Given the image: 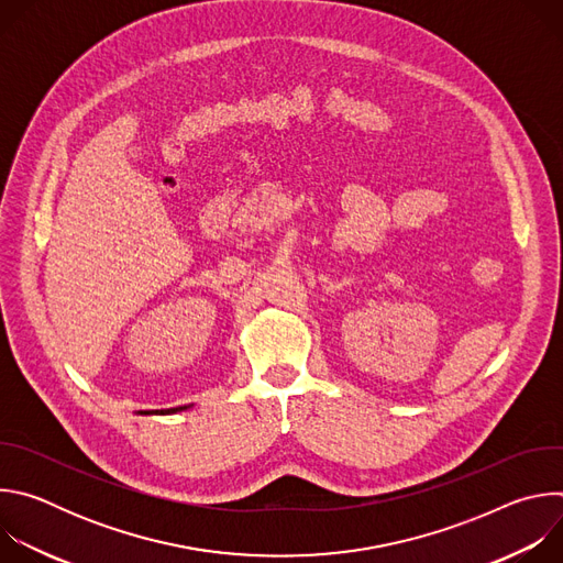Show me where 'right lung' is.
Returning <instances> with one entry per match:
<instances>
[{
	"label": "right lung",
	"instance_id": "1",
	"mask_svg": "<svg viewBox=\"0 0 563 563\" xmlns=\"http://www.w3.org/2000/svg\"><path fill=\"white\" fill-rule=\"evenodd\" d=\"M140 415H148V412H140Z\"/></svg>",
	"mask_w": 563,
	"mask_h": 563
}]
</instances>
